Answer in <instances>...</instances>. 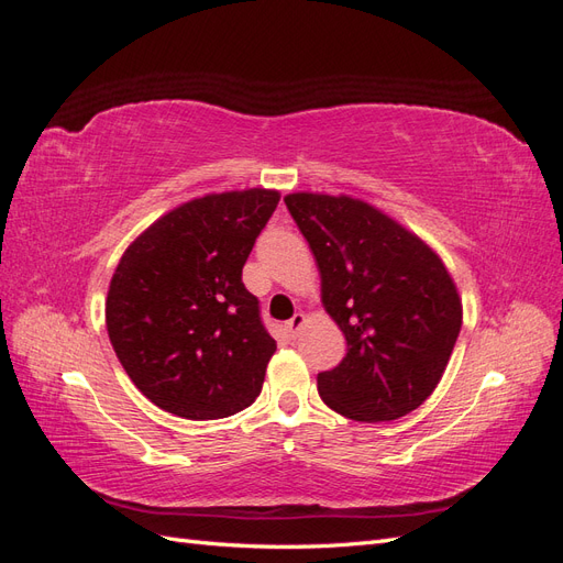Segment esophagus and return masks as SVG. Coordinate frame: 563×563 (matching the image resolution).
Here are the masks:
<instances>
[{"label":"esophagus","instance_id":"esophagus-1","mask_svg":"<svg viewBox=\"0 0 563 563\" xmlns=\"http://www.w3.org/2000/svg\"><path fill=\"white\" fill-rule=\"evenodd\" d=\"M302 323H305V314L296 312L291 319L284 323V331L288 333V338H296L300 333V329H302Z\"/></svg>","mask_w":563,"mask_h":563}]
</instances>
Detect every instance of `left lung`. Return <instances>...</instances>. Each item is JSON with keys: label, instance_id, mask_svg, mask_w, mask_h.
I'll use <instances>...</instances> for the list:
<instances>
[{"label": "left lung", "instance_id": "left-lung-1", "mask_svg": "<svg viewBox=\"0 0 563 563\" xmlns=\"http://www.w3.org/2000/svg\"><path fill=\"white\" fill-rule=\"evenodd\" d=\"M288 213L308 240L321 302L347 340L319 397L360 422L397 420L444 376L463 327V302L444 261L418 234L347 195L294 192Z\"/></svg>", "mask_w": 563, "mask_h": 563}]
</instances>
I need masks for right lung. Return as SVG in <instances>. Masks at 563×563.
<instances>
[{"label": "right lung", "mask_w": 563, "mask_h": 563, "mask_svg": "<svg viewBox=\"0 0 563 563\" xmlns=\"http://www.w3.org/2000/svg\"><path fill=\"white\" fill-rule=\"evenodd\" d=\"M277 203L265 187L197 197L155 220L119 261L106 300L110 343L164 411L216 420L261 395L277 343L242 267Z\"/></svg>", "instance_id": "obj_1"}]
</instances>
